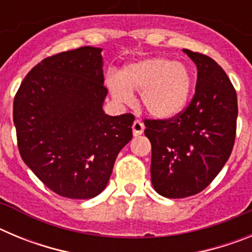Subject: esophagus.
<instances>
[{
	"mask_svg": "<svg viewBox=\"0 0 252 252\" xmlns=\"http://www.w3.org/2000/svg\"><path fill=\"white\" fill-rule=\"evenodd\" d=\"M144 128H145L144 124H142L140 120H135V121H133V124H132L133 136H139V135H141V133L144 132Z\"/></svg>",
	"mask_w": 252,
	"mask_h": 252,
	"instance_id": "1",
	"label": "esophagus"
}]
</instances>
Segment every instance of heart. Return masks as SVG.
<instances>
[{
	"mask_svg": "<svg viewBox=\"0 0 252 252\" xmlns=\"http://www.w3.org/2000/svg\"><path fill=\"white\" fill-rule=\"evenodd\" d=\"M112 98L121 104L132 101L139 91L141 106L157 119H170L186 108L193 88L188 66L168 58H146L128 63L119 75L107 77Z\"/></svg>",
	"mask_w": 252,
	"mask_h": 252,
	"instance_id": "obj_1",
	"label": "heart"
}]
</instances>
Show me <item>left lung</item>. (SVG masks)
I'll return each mask as SVG.
<instances>
[{
	"mask_svg": "<svg viewBox=\"0 0 252 252\" xmlns=\"http://www.w3.org/2000/svg\"><path fill=\"white\" fill-rule=\"evenodd\" d=\"M183 51L197 66L192 102L170 120H145L151 142V183L160 195L186 198L202 192L231 155L236 136L237 95L212 58Z\"/></svg>",
	"mask_w": 252,
	"mask_h": 252,
	"instance_id": "1",
	"label": "left lung"
}]
</instances>
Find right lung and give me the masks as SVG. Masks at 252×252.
I'll use <instances>...</instances> for the list:
<instances>
[{
    "mask_svg": "<svg viewBox=\"0 0 252 252\" xmlns=\"http://www.w3.org/2000/svg\"><path fill=\"white\" fill-rule=\"evenodd\" d=\"M101 53L83 46L41 60L13 101L22 160L49 189L70 199L98 195L132 139L131 113L103 111L108 92Z\"/></svg>",
    "mask_w": 252,
    "mask_h": 252,
    "instance_id": "1",
    "label": "right lung"
}]
</instances>
